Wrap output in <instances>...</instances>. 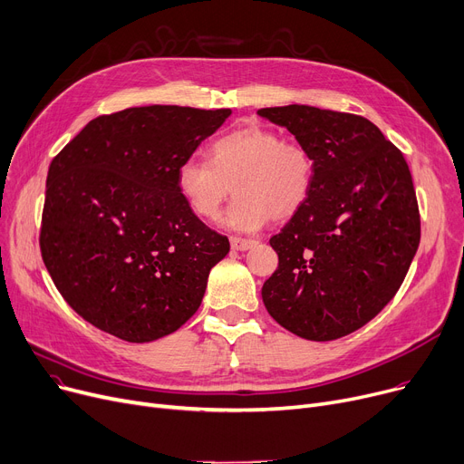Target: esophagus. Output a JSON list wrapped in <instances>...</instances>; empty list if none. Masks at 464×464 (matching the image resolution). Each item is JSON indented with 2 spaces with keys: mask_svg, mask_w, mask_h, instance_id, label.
<instances>
[{
  "mask_svg": "<svg viewBox=\"0 0 464 464\" xmlns=\"http://www.w3.org/2000/svg\"><path fill=\"white\" fill-rule=\"evenodd\" d=\"M230 245L234 251H249L253 249L256 241L255 239H245V237H230Z\"/></svg>",
  "mask_w": 464,
  "mask_h": 464,
  "instance_id": "obj_1",
  "label": "esophagus"
}]
</instances>
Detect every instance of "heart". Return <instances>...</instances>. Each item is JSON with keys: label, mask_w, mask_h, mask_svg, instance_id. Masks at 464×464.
<instances>
[{"label": "heart", "mask_w": 464, "mask_h": 464, "mask_svg": "<svg viewBox=\"0 0 464 464\" xmlns=\"http://www.w3.org/2000/svg\"><path fill=\"white\" fill-rule=\"evenodd\" d=\"M209 159L188 157L176 167L178 193L200 219H213L230 195L221 223L237 232L262 228L269 217L288 219L309 200L314 162L299 144L262 125H243L213 140Z\"/></svg>", "instance_id": "1"}]
</instances>
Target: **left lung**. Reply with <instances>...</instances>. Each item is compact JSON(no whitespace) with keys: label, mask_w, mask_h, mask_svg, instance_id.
Instances as JSON below:
<instances>
[{"label":"left lung","mask_w":464,"mask_h":464,"mask_svg":"<svg viewBox=\"0 0 464 464\" xmlns=\"http://www.w3.org/2000/svg\"><path fill=\"white\" fill-rule=\"evenodd\" d=\"M314 162L309 200L269 239L279 267L267 313L309 341L360 330L397 294L420 245V211L402 153L362 116L307 104L260 108Z\"/></svg>","instance_id":"obj_1"}]
</instances>
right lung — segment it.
Wrapping results in <instances>:
<instances>
[{
	"label": "right lung",
	"mask_w": 464,
	"mask_h": 464,
	"mask_svg": "<svg viewBox=\"0 0 464 464\" xmlns=\"http://www.w3.org/2000/svg\"><path fill=\"white\" fill-rule=\"evenodd\" d=\"M232 114L153 104L99 116L52 160L41 253L101 332L151 343L193 316L230 243L187 208L176 167Z\"/></svg>",
	"instance_id": "right-lung-1"
}]
</instances>
